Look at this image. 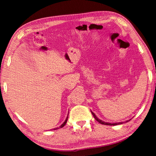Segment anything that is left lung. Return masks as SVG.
Returning <instances> with one entry per match:
<instances>
[{"instance_id":"obj_1","label":"left lung","mask_w":156,"mask_h":156,"mask_svg":"<svg viewBox=\"0 0 156 156\" xmlns=\"http://www.w3.org/2000/svg\"><path fill=\"white\" fill-rule=\"evenodd\" d=\"M93 115H94V118H96V120H98V122H100V123H101V124H103V125H118V124L117 123H115V124H111V123H107V122H102V121L101 120H98V118H96V115H94V113H93ZM118 124H119V123H118Z\"/></svg>"}]
</instances>
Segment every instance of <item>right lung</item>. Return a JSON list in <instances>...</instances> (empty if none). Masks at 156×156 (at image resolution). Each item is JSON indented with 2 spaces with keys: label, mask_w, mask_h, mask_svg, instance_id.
Here are the masks:
<instances>
[{
  "label": "right lung",
  "mask_w": 156,
  "mask_h": 156,
  "mask_svg": "<svg viewBox=\"0 0 156 156\" xmlns=\"http://www.w3.org/2000/svg\"><path fill=\"white\" fill-rule=\"evenodd\" d=\"M67 119H66V120H65V122L64 123H63V124H62V125H61V127H62V126H65V123H66V122H67Z\"/></svg>",
  "instance_id": "obj_1"
}]
</instances>
